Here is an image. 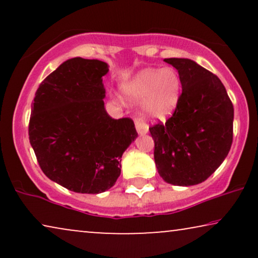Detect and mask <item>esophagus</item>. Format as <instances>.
Segmentation results:
<instances>
[{
	"label": "esophagus",
	"mask_w": 258,
	"mask_h": 258,
	"mask_svg": "<svg viewBox=\"0 0 258 258\" xmlns=\"http://www.w3.org/2000/svg\"><path fill=\"white\" fill-rule=\"evenodd\" d=\"M135 126H136L137 133H139L140 135H144V134L148 133V125L143 122L142 118L140 117L135 118Z\"/></svg>",
	"instance_id": "34e87169"
}]
</instances>
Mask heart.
<instances>
[{
	"instance_id": "b5f03b06",
	"label": "heart",
	"mask_w": 258,
	"mask_h": 258,
	"mask_svg": "<svg viewBox=\"0 0 258 258\" xmlns=\"http://www.w3.org/2000/svg\"><path fill=\"white\" fill-rule=\"evenodd\" d=\"M125 96L144 102V112L150 117L165 118L178 107L182 80L175 69L148 68L137 74L123 88Z\"/></svg>"
}]
</instances>
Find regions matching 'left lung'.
<instances>
[{
  "label": "left lung",
  "mask_w": 258,
  "mask_h": 258,
  "mask_svg": "<svg viewBox=\"0 0 258 258\" xmlns=\"http://www.w3.org/2000/svg\"><path fill=\"white\" fill-rule=\"evenodd\" d=\"M182 80L178 107L149 130L158 174L174 185L202 183L227 157L232 143L234 105L221 80L188 58H164Z\"/></svg>",
  "instance_id": "1"
}]
</instances>
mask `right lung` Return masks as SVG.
<instances>
[{
  "mask_svg": "<svg viewBox=\"0 0 258 258\" xmlns=\"http://www.w3.org/2000/svg\"><path fill=\"white\" fill-rule=\"evenodd\" d=\"M108 70L98 59H67L42 81L31 104L28 132L40 168L75 192L111 188L122 154L137 137L132 118L105 111L102 76Z\"/></svg>",
  "mask_w": 258,
  "mask_h": 258,
  "instance_id": "obj_1",
  "label": "right lung"
}]
</instances>
